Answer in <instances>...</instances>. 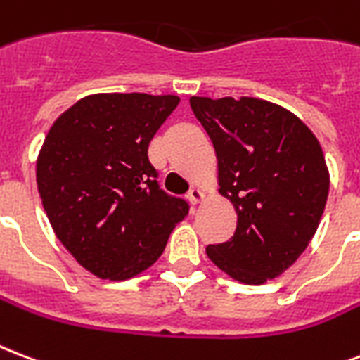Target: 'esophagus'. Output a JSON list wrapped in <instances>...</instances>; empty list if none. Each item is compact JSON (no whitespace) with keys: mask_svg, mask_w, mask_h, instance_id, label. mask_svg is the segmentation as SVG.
Returning <instances> with one entry per match:
<instances>
[{"mask_svg":"<svg viewBox=\"0 0 360 360\" xmlns=\"http://www.w3.org/2000/svg\"><path fill=\"white\" fill-rule=\"evenodd\" d=\"M186 198L191 200V204H200V202H202V200L205 198L204 196V192L200 191V188H196V186H192L191 191H188V196H186Z\"/></svg>","mask_w":360,"mask_h":360,"instance_id":"obj_1","label":"esophagus"}]
</instances>
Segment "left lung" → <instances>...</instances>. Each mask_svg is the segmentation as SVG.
I'll return each instance as SVG.
<instances>
[{
	"label": "left lung",
	"mask_w": 360,
	"mask_h": 360,
	"mask_svg": "<svg viewBox=\"0 0 360 360\" xmlns=\"http://www.w3.org/2000/svg\"><path fill=\"white\" fill-rule=\"evenodd\" d=\"M191 107L215 147L219 192L238 215L234 236L205 253L236 281L266 283L295 264L319 226L330 186L323 149L271 101L192 96Z\"/></svg>",
	"instance_id": "8db88e82"
}]
</instances>
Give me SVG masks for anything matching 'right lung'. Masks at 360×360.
I'll return each mask as SVG.
<instances>
[{
    "label": "right lung",
    "mask_w": 360,
    "mask_h": 360,
    "mask_svg": "<svg viewBox=\"0 0 360 360\" xmlns=\"http://www.w3.org/2000/svg\"><path fill=\"white\" fill-rule=\"evenodd\" d=\"M177 96L92 94L60 115L37 156L54 234L82 268L122 281L155 264L185 200L158 186L147 149Z\"/></svg>",
    "instance_id": "1"
}]
</instances>
